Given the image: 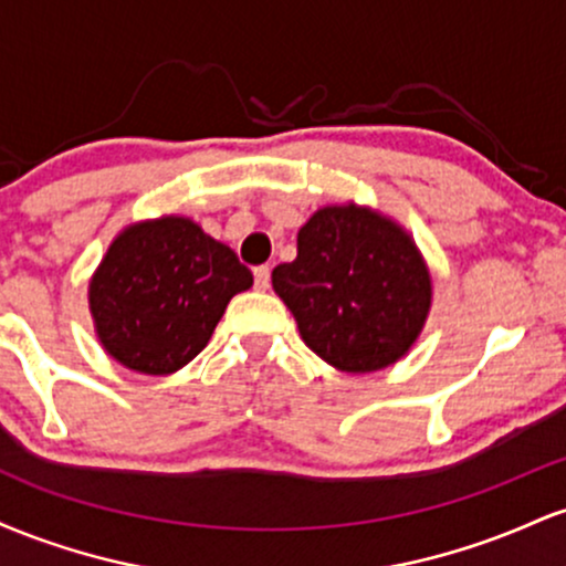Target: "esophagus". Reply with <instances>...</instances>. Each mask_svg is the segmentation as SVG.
<instances>
[{
    "instance_id": "obj_1",
    "label": "esophagus",
    "mask_w": 566,
    "mask_h": 566,
    "mask_svg": "<svg viewBox=\"0 0 566 566\" xmlns=\"http://www.w3.org/2000/svg\"><path fill=\"white\" fill-rule=\"evenodd\" d=\"M271 284V269L269 265H258L255 269V287L258 290H269Z\"/></svg>"
}]
</instances>
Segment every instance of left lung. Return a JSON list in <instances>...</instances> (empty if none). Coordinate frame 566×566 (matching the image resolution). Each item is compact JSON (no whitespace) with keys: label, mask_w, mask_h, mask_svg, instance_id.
Segmentation results:
<instances>
[{"label":"left lung","mask_w":566,"mask_h":566,"mask_svg":"<svg viewBox=\"0 0 566 566\" xmlns=\"http://www.w3.org/2000/svg\"><path fill=\"white\" fill-rule=\"evenodd\" d=\"M305 346L343 373H373L407 354L431 308V276L399 226L361 207H324L276 265Z\"/></svg>","instance_id":"8db88e82"}]
</instances>
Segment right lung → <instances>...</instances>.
Wrapping results in <instances>:
<instances>
[{"mask_svg": "<svg viewBox=\"0 0 566 566\" xmlns=\"http://www.w3.org/2000/svg\"><path fill=\"white\" fill-rule=\"evenodd\" d=\"M252 271L186 218L129 226L90 284L97 337L116 361L146 375L186 367Z\"/></svg>", "mask_w": 566, "mask_h": 566, "instance_id": "obj_1", "label": "right lung"}]
</instances>
